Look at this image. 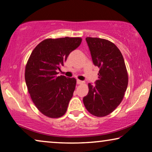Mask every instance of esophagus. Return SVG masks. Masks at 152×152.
Returning a JSON list of instances; mask_svg holds the SVG:
<instances>
[{
  "label": "esophagus",
  "instance_id": "esophagus-1",
  "mask_svg": "<svg viewBox=\"0 0 152 152\" xmlns=\"http://www.w3.org/2000/svg\"><path fill=\"white\" fill-rule=\"evenodd\" d=\"M84 81H82V80H77V84H84Z\"/></svg>",
  "mask_w": 152,
  "mask_h": 152
}]
</instances>
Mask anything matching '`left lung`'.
I'll list each match as a JSON object with an SVG mask.
<instances>
[{
  "instance_id": "obj_1",
  "label": "left lung",
  "mask_w": 152,
  "mask_h": 152,
  "mask_svg": "<svg viewBox=\"0 0 152 152\" xmlns=\"http://www.w3.org/2000/svg\"><path fill=\"white\" fill-rule=\"evenodd\" d=\"M93 63L99 68L95 85L88 83V93L83 102L89 113L104 117L113 112L123 99L128 85L124 58L118 47L100 38L86 37Z\"/></svg>"
}]
</instances>
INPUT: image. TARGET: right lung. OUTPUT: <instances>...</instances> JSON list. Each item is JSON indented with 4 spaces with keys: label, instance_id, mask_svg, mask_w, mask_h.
Masks as SVG:
<instances>
[{
    "label": "right lung",
    "instance_id": "add662e5",
    "mask_svg": "<svg viewBox=\"0 0 152 152\" xmlns=\"http://www.w3.org/2000/svg\"><path fill=\"white\" fill-rule=\"evenodd\" d=\"M81 42L80 37L47 39L31 53L26 66V83L35 106L48 117H61L67 111L76 80L57 75L58 70Z\"/></svg>",
    "mask_w": 152,
    "mask_h": 152
}]
</instances>
